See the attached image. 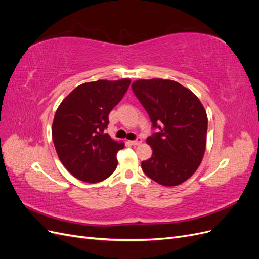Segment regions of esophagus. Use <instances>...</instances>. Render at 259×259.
I'll use <instances>...</instances> for the list:
<instances>
[{
  "label": "esophagus",
  "instance_id": "esophagus-1",
  "mask_svg": "<svg viewBox=\"0 0 259 259\" xmlns=\"http://www.w3.org/2000/svg\"><path fill=\"white\" fill-rule=\"evenodd\" d=\"M142 142H143V139L140 138V137H137L135 140H132L131 144H132L133 146H138V145L142 144Z\"/></svg>",
  "mask_w": 259,
  "mask_h": 259
}]
</instances>
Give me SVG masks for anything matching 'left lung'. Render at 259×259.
<instances>
[{
  "label": "left lung",
  "mask_w": 259,
  "mask_h": 259,
  "mask_svg": "<svg viewBox=\"0 0 259 259\" xmlns=\"http://www.w3.org/2000/svg\"><path fill=\"white\" fill-rule=\"evenodd\" d=\"M132 90L153 130L147 138L153 153L142 162L144 173L163 186L184 183L197 170L205 151L207 115L201 101L170 80H139Z\"/></svg>",
  "instance_id": "8db88e82"
}]
</instances>
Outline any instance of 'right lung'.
<instances>
[{"label":"right lung","mask_w":259,"mask_h":259,"mask_svg":"<svg viewBox=\"0 0 259 259\" xmlns=\"http://www.w3.org/2000/svg\"><path fill=\"white\" fill-rule=\"evenodd\" d=\"M131 81L99 80L75 88L55 113L52 136L64 166L75 178L99 183L116 168L124 144L105 132L109 113L127 92Z\"/></svg>","instance_id":"right-lung-1"}]
</instances>
